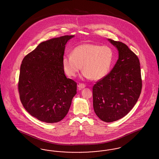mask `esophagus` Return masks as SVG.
I'll return each mask as SVG.
<instances>
[{
  "mask_svg": "<svg viewBox=\"0 0 159 159\" xmlns=\"http://www.w3.org/2000/svg\"><path fill=\"white\" fill-rule=\"evenodd\" d=\"M85 87H86V85H85L84 84H83V83H79V84H78V88H79L80 89H83V88H84Z\"/></svg>",
  "mask_w": 159,
  "mask_h": 159,
  "instance_id": "obj_1",
  "label": "esophagus"
}]
</instances>
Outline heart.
Listing matches in <instances>:
<instances>
[{"mask_svg":"<svg viewBox=\"0 0 159 159\" xmlns=\"http://www.w3.org/2000/svg\"><path fill=\"white\" fill-rule=\"evenodd\" d=\"M113 61V51L108 46L83 43L73 50L71 55L64 56L62 64L64 72L74 77L82 69V77L99 80L109 73Z\"/></svg>","mask_w":159,"mask_h":159,"instance_id":"obj_1","label":"heart"}]
</instances>
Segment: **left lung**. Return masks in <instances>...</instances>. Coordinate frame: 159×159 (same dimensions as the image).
<instances>
[{"instance_id": "left-lung-1", "label": "left lung", "mask_w": 159, "mask_h": 159, "mask_svg": "<svg viewBox=\"0 0 159 159\" xmlns=\"http://www.w3.org/2000/svg\"><path fill=\"white\" fill-rule=\"evenodd\" d=\"M119 52V59L109 74L93 87V106L99 118L113 122L125 117L139 97L142 79L139 61L128 46L108 39Z\"/></svg>"}]
</instances>
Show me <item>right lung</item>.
<instances>
[{
  "label": "right lung",
  "instance_id": "1",
  "mask_svg": "<svg viewBox=\"0 0 159 159\" xmlns=\"http://www.w3.org/2000/svg\"><path fill=\"white\" fill-rule=\"evenodd\" d=\"M74 35L40 43L23 59L18 91L24 108L39 120L53 123L68 113L77 83L67 78L62 64L66 45Z\"/></svg>",
  "mask_w": 159,
  "mask_h": 159
}]
</instances>
